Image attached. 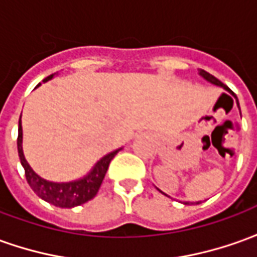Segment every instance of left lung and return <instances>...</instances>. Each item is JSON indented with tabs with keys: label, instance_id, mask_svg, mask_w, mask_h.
Returning a JSON list of instances; mask_svg holds the SVG:
<instances>
[{
	"label": "left lung",
	"instance_id": "left-lung-1",
	"mask_svg": "<svg viewBox=\"0 0 257 257\" xmlns=\"http://www.w3.org/2000/svg\"><path fill=\"white\" fill-rule=\"evenodd\" d=\"M199 75H200V76H202V78H203L204 80H207L209 83H211V85L220 86V87H222L224 90H227V91H228V93H231V94H232V96H234V97H235V101H236V104H238V108H239V103H238V98H236V96H235V94H234V91L231 90L228 86H225V85H224V83H222V82H220L218 79L214 78L213 75H210L209 72H206V71H203V69H199ZM239 112H241V110H239ZM157 191L161 192L163 195H166L164 192L160 191L159 188H157ZM166 196H168V195H166ZM168 197H170V196H168ZM199 203H200V202H196V204H199ZM184 204H191V203H189V202H184Z\"/></svg>",
	"mask_w": 257,
	"mask_h": 257
}]
</instances>
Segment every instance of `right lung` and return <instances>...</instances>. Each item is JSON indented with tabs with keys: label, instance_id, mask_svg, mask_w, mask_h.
<instances>
[{
	"label": "right lung",
	"instance_id": "1",
	"mask_svg": "<svg viewBox=\"0 0 257 257\" xmlns=\"http://www.w3.org/2000/svg\"><path fill=\"white\" fill-rule=\"evenodd\" d=\"M54 76H55V73L50 75L46 79H43V82L46 83L48 80H51ZM40 85L41 83H39L37 87ZM22 142V122H21V118H19L18 154H19V159H21V164L25 168V175H26V179H28V184L30 185V188L33 189L36 195L41 197L43 200H46V202L54 204L57 207H62V209H72V207H76V206H80V204L89 202L90 199L96 196L100 186H101L104 177H105V172L108 170L110 161L122 149L121 147V149H116L114 152L105 154L82 178L69 181V182H54V181H48V179H44L43 177H40L39 174H36L33 171L32 167L29 166V163L25 159V154H23Z\"/></svg>",
	"mask_w": 257,
	"mask_h": 257
}]
</instances>
